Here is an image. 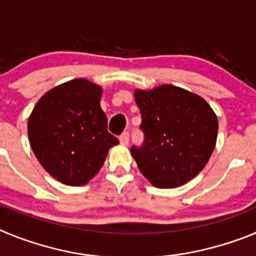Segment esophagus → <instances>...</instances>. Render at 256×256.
<instances>
[{"instance_id":"obj_1","label":"esophagus","mask_w":256,"mask_h":256,"mask_svg":"<svg viewBox=\"0 0 256 256\" xmlns=\"http://www.w3.org/2000/svg\"><path fill=\"white\" fill-rule=\"evenodd\" d=\"M119 141H120L122 144H130V133L124 132L123 134L119 137Z\"/></svg>"}]
</instances>
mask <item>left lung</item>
Listing matches in <instances>:
<instances>
[{
    "mask_svg": "<svg viewBox=\"0 0 256 256\" xmlns=\"http://www.w3.org/2000/svg\"><path fill=\"white\" fill-rule=\"evenodd\" d=\"M134 100L144 140L130 152L141 173L159 188L180 187L195 178L209 162L218 134V119L209 104L170 84L136 90Z\"/></svg>",
    "mask_w": 256,
    "mask_h": 256,
    "instance_id": "obj_1",
    "label": "left lung"
}]
</instances>
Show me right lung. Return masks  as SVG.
<instances>
[{
    "label": "right lung",
    "instance_id": "obj_1",
    "mask_svg": "<svg viewBox=\"0 0 256 256\" xmlns=\"http://www.w3.org/2000/svg\"><path fill=\"white\" fill-rule=\"evenodd\" d=\"M101 94L100 86L73 79L44 94L29 116L32 150L52 177L68 186L92 180L108 148L119 144L108 132Z\"/></svg>",
    "mask_w": 256,
    "mask_h": 256
}]
</instances>
